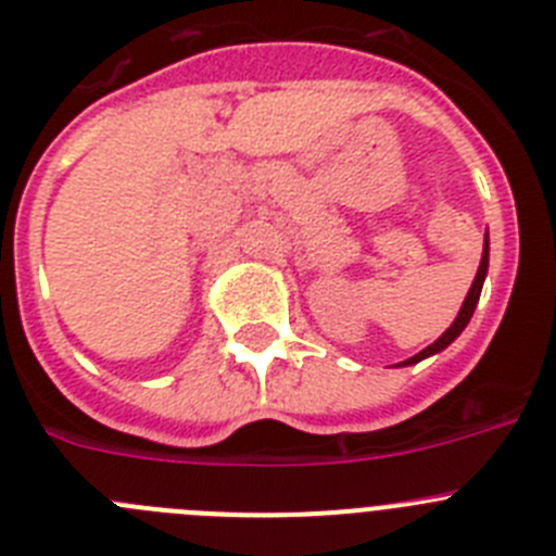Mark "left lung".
<instances>
[{"label":"left lung","instance_id":"1","mask_svg":"<svg viewBox=\"0 0 556 556\" xmlns=\"http://www.w3.org/2000/svg\"><path fill=\"white\" fill-rule=\"evenodd\" d=\"M488 258H490V255H488V242H484V253H481L479 273H476V278H473V287H470L468 298H465V303H462V308H459V317H456V320L451 323V328H448V331L443 333V337L437 339V342H431V345L426 348V351H420V353H417V356L406 358L404 365H415V362H420V358L431 356V353H440V351H443V348H448L451 342H454V339L459 337L462 331H465V326H468V323H470V317H473V308H476V303H479L481 283H484V275H488Z\"/></svg>","mask_w":556,"mask_h":556}]
</instances>
